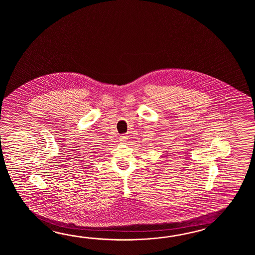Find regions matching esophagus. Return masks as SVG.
<instances>
[{
	"instance_id": "1",
	"label": "esophagus",
	"mask_w": 255,
	"mask_h": 255,
	"mask_svg": "<svg viewBox=\"0 0 255 255\" xmlns=\"http://www.w3.org/2000/svg\"><path fill=\"white\" fill-rule=\"evenodd\" d=\"M120 142H122V143H124L127 140V135H121L120 137Z\"/></svg>"
}]
</instances>
